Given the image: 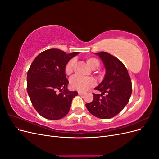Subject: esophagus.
<instances>
[{"mask_svg":"<svg viewBox=\"0 0 159 159\" xmlns=\"http://www.w3.org/2000/svg\"><path fill=\"white\" fill-rule=\"evenodd\" d=\"M78 94L80 95H84L85 94V93L84 92H82V91H78Z\"/></svg>","mask_w":159,"mask_h":159,"instance_id":"34e87169","label":"esophagus"}]
</instances>
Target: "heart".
Returning <instances> with one entry per match:
<instances>
[{
	"label": "heart",
	"instance_id": "1",
	"mask_svg": "<svg viewBox=\"0 0 159 159\" xmlns=\"http://www.w3.org/2000/svg\"><path fill=\"white\" fill-rule=\"evenodd\" d=\"M87 64L92 70L97 69L99 66V61L95 57H88L86 59ZM75 60L71 59L65 66L64 71L67 75H70L74 71ZM95 85V81L92 78H84L80 76H74L70 80V87L71 89L84 91Z\"/></svg>",
	"mask_w": 159,
	"mask_h": 159
}]
</instances>
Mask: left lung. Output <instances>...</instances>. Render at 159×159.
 Returning a JSON list of instances; mask_svg holds the SVG:
<instances>
[{
  "label": "left lung",
  "instance_id": "left-lung-1",
  "mask_svg": "<svg viewBox=\"0 0 159 159\" xmlns=\"http://www.w3.org/2000/svg\"><path fill=\"white\" fill-rule=\"evenodd\" d=\"M95 54L103 61L106 72L102 82L95 88L101 94L93 93V101L85 106L94 116L110 119L128 103L132 93L131 80L125 66L116 57L105 52Z\"/></svg>",
  "mask_w": 159,
  "mask_h": 159
}]
</instances>
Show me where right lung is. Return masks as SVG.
<instances>
[{"label": "right lung", "mask_w": 159, "mask_h": 159, "mask_svg": "<svg viewBox=\"0 0 159 159\" xmlns=\"http://www.w3.org/2000/svg\"><path fill=\"white\" fill-rule=\"evenodd\" d=\"M79 52L66 54L59 49H48L34 60L27 73V92L32 104L41 116L57 120L68 113L78 91L68 89L66 64ZM59 90L61 93H57Z\"/></svg>", "instance_id": "obj_1"}]
</instances>
